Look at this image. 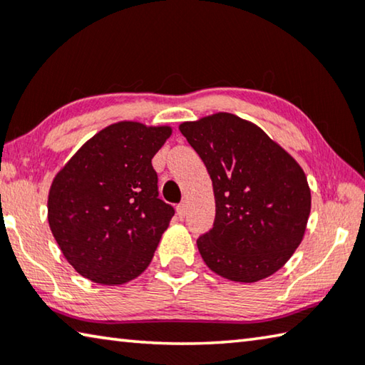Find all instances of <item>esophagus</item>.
Returning a JSON list of instances; mask_svg holds the SVG:
<instances>
[{
	"mask_svg": "<svg viewBox=\"0 0 365 365\" xmlns=\"http://www.w3.org/2000/svg\"><path fill=\"white\" fill-rule=\"evenodd\" d=\"M176 213H178V216L179 218H184V216H186V203H179V205L176 207Z\"/></svg>",
	"mask_w": 365,
	"mask_h": 365,
	"instance_id": "esophagus-1",
	"label": "esophagus"
}]
</instances>
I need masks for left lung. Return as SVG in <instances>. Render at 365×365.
<instances>
[{
  "label": "left lung",
  "mask_w": 365,
  "mask_h": 365,
  "mask_svg": "<svg viewBox=\"0 0 365 365\" xmlns=\"http://www.w3.org/2000/svg\"><path fill=\"white\" fill-rule=\"evenodd\" d=\"M179 131L213 182V227L197 239L203 261L234 282H258L302 244L311 192L295 160L257 125L232 113L186 121Z\"/></svg>",
  "instance_id": "left-lung-1"
}]
</instances>
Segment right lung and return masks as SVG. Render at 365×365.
Instances as JSON below:
<instances>
[{"mask_svg": "<svg viewBox=\"0 0 365 365\" xmlns=\"http://www.w3.org/2000/svg\"><path fill=\"white\" fill-rule=\"evenodd\" d=\"M170 126L120 121L104 128L57 173L48 221L75 271L102 285H121L150 264L175 208L158 199L152 158Z\"/></svg>", "mask_w": 365, "mask_h": 365, "instance_id": "obj_1", "label": "right lung"}]
</instances>
